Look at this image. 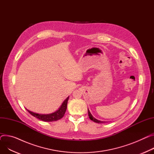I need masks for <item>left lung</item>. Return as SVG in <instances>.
<instances>
[{
	"label": "left lung",
	"mask_w": 154,
	"mask_h": 154,
	"mask_svg": "<svg viewBox=\"0 0 154 154\" xmlns=\"http://www.w3.org/2000/svg\"><path fill=\"white\" fill-rule=\"evenodd\" d=\"M88 115H89V117L90 118V120H91L92 121H93L94 122H96V123H105V122H102V121H100V120H98L97 119H96L95 118H94L92 115L91 114L90 112L88 110Z\"/></svg>",
	"instance_id": "8db88e82"
}]
</instances>
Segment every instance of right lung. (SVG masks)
<instances>
[{"label":"right lung","instance_id":"right-lung-1","mask_svg":"<svg viewBox=\"0 0 154 154\" xmlns=\"http://www.w3.org/2000/svg\"><path fill=\"white\" fill-rule=\"evenodd\" d=\"M69 97H68L66 100H65V101L63 102L62 105H61V107L59 108V109L56 111L55 112L51 113V114H49V115H41V114H38V113H36L32 112L28 110V112L33 116L36 117L38 119L42 120L44 122H54V121H57L61 119L62 118H63V116H64L66 110V107H67V102L68 100Z\"/></svg>","mask_w":154,"mask_h":154}]
</instances>
